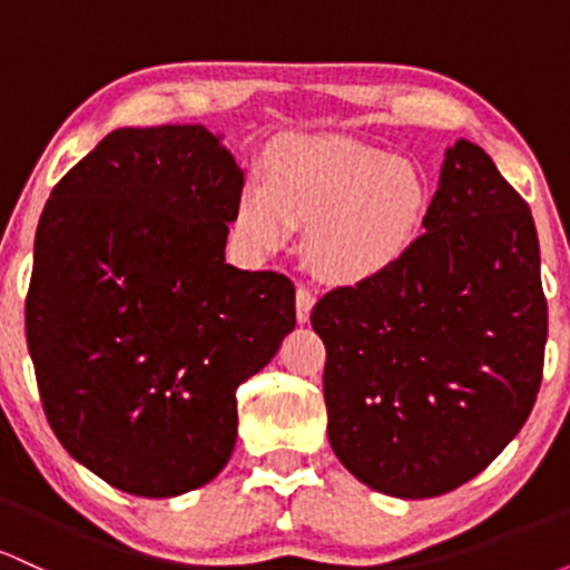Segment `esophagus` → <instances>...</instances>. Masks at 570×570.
<instances>
[{"mask_svg":"<svg viewBox=\"0 0 570 570\" xmlns=\"http://www.w3.org/2000/svg\"><path fill=\"white\" fill-rule=\"evenodd\" d=\"M294 305H297V322L305 324L307 318H311V311H313V305H316V297H313V292L307 289V286H297V299H294Z\"/></svg>","mask_w":570,"mask_h":570,"instance_id":"esophagus-1","label":"esophagus"}]
</instances>
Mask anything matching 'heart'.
<instances>
[{"mask_svg": "<svg viewBox=\"0 0 570 570\" xmlns=\"http://www.w3.org/2000/svg\"><path fill=\"white\" fill-rule=\"evenodd\" d=\"M267 187L248 185L238 227L257 252L273 254L307 233L318 276L358 284L381 276L407 252L431 206V181L407 155L343 134L294 136L273 149Z\"/></svg>", "mask_w": 570, "mask_h": 570, "instance_id": "1", "label": "heart"}]
</instances>
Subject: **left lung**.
I'll use <instances>...</instances> for the list:
<instances>
[{"label": "left lung", "mask_w": 570, "mask_h": 570, "mask_svg": "<svg viewBox=\"0 0 570 570\" xmlns=\"http://www.w3.org/2000/svg\"><path fill=\"white\" fill-rule=\"evenodd\" d=\"M423 227L389 271L311 313L332 450L396 499L480 474L525 426L544 370L539 235L485 149L458 139L444 153Z\"/></svg>", "instance_id": "8db88e82"}]
</instances>
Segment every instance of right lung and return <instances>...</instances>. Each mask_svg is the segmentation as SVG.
I'll return each instance as SVG.
<instances>
[{"mask_svg":"<svg viewBox=\"0 0 570 570\" xmlns=\"http://www.w3.org/2000/svg\"><path fill=\"white\" fill-rule=\"evenodd\" d=\"M244 171L203 126L117 128L50 193L26 343L58 442L144 499L206 485L235 389L294 330V284L225 263Z\"/></svg>","mask_w":570,"mask_h":570,"instance_id":"right-lung-1","label":"right lung"}]
</instances>
